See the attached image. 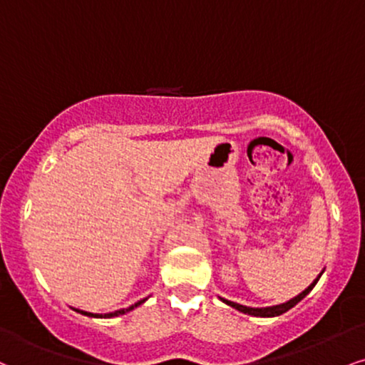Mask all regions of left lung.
Listing matches in <instances>:
<instances>
[{
    "label": "left lung",
    "instance_id": "left-lung-1",
    "mask_svg": "<svg viewBox=\"0 0 365 365\" xmlns=\"http://www.w3.org/2000/svg\"><path fill=\"white\" fill-rule=\"evenodd\" d=\"M322 274H323V272H322ZM322 274H319V275H318V279H314V280H313V284H311L308 289H304V291H302V292L299 294V296L292 297L291 301L284 302V304L269 306V308H248V306H243V304H238V302H232V301L222 299V297H221V301H222V302H226V304H227V306H231V308H235V309L241 311V313H245V314L260 316V318H272V316H279V314L285 313V311H289L291 308H294V306H296L297 302L304 299V297L308 296V294H309L311 291H313V287L316 285V282H318V280H319V277H322Z\"/></svg>",
    "mask_w": 365,
    "mask_h": 365
}]
</instances>
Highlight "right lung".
<instances>
[{
	"mask_svg": "<svg viewBox=\"0 0 365 365\" xmlns=\"http://www.w3.org/2000/svg\"><path fill=\"white\" fill-rule=\"evenodd\" d=\"M148 299V297H146ZM146 299H140V301H138L135 302V304H133V306H129V308H124V309H117V311H113V313H107V314H95V313H88V311H81V309H74V311H78V313H81V314H85V316H91V318H113V316H120V314H125V313H129V311H133L134 308H138V306H140L143 304L144 301Z\"/></svg>",
	"mask_w": 365,
	"mask_h": 365,
	"instance_id": "1",
	"label": "right lung"
}]
</instances>
